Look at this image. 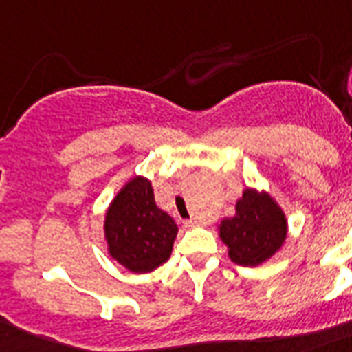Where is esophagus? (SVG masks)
Segmentation results:
<instances>
[{"instance_id":"34e87169","label":"esophagus","mask_w":352,"mask_h":352,"mask_svg":"<svg viewBox=\"0 0 352 352\" xmlns=\"http://www.w3.org/2000/svg\"><path fill=\"white\" fill-rule=\"evenodd\" d=\"M199 224H201V222L197 221V219H190V221L184 222L186 228H197V226H199Z\"/></svg>"}]
</instances>
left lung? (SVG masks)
I'll list each match as a JSON object with an SVG mask.
<instances>
[{
    "instance_id": "obj_1",
    "label": "left lung",
    "mask_w": 352,
    "mask_h": 352,
    "mask_svg": "<svg viewBox=\"0 0 352 352\" xmlns=\"http://www.w3.org/2000/svg\"><path fill=\"white\" fill-rule=\"evenodd\" d=\"M219 235L235 264L255 267L282 248L287 221L270 193L248 188L236 201L235 215L221 222Z\"/></svg>"
}]
</instances>
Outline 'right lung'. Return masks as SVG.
I'll return each instance as SVG.
<instances>
[{
    "mask_svg": "<svg viewBox=\"0 0 352 352\" xmlns=\"http://www.w3.org/2000/svg\"><path fill=\"white\" fill-rule=\"evenodd\" d=\"M175 221L155 204L151 182L133 177L122 186L104 217L108 253L131 273H150L170 258Z\"/></svg>",
    "mask_w": 352,
    "mask_h": 352,
    "instance_id": "obj_1",
    "label": "right lung"
}]
</instances>
